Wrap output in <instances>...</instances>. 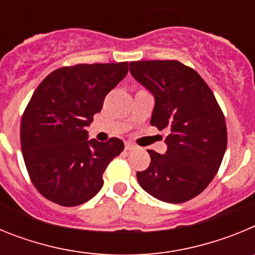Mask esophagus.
<instances>
[{
	"instance_id": "obj_1",
	"label": "esophagus",
	"mask_w": 255,
	"mask_h": 255,
	"mask_svg": "<svg viewBox=\"0 0 255 255\" xmlns=\"http://www.w3.org/2000/svg\"><path fill=\"white\" fill-rule=\"evenodd\" d=\"M134 149H136V145H135V144L129 143V141H128V143H125V150L130 152V150H134Z\"/></svg>"
}]
</instances>
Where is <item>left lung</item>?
<instances>
[{"label": "left lung", "mask_w": 255, "mask_h": 255, "mask_svg": "<svg viewBox=\"0 0 255 255\" xmlns=\"http://www.w3.org/2000/svg\"><path fill=\"white\" fill-rule=\"evenodd\" d=\"M130 73L154 97L150 125L168 129L164 154L148 150L150 164L136 172L148 194L184 203L213 180L227 147L225 116L199 74L175 60L134 61Z\"/></svg>", "instance_id": "obj_1"}]
</instances>
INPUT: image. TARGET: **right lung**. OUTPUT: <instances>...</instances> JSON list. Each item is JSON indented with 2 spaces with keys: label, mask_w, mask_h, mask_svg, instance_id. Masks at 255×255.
Instances as JSON below:
<instances>
[{
  "label": "right lung",
  "mask_w": 255,
  "mask_h": 255,
  "mask_svg": "<svg viewBox=\"0 0 255 255\" xmlns=\"http://www.w3.org/2000/svg\"><path fill=\"white\" fill-rule=\"evenodd\" d=\"M129 62L79 64L52 71L38 85L21 117L20 140L26 170L40 194L75 207L101 190L108 163L123 140L88 139L87 126L123 80Z\"/></svg>",
  "instance_id": "1"
}]
</instances>
